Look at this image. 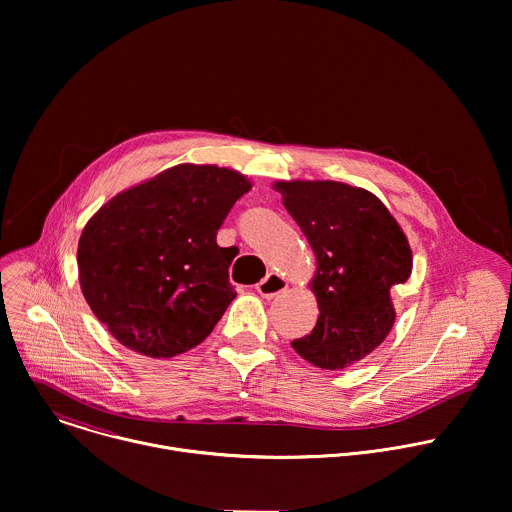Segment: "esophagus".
I'll use <instances>...</instances> for the list:
<instances>
[{
  "instance_id": "obj_1",
  "label": "esophagus",
  "mask_w": 512,
  "mask_h": 512,
  "mask_svg": "<svg viewBox=\"0 0 512 512\" xmlns=\"http://www.w3.org/2000/svg\"><path fill=\"white\" fill-rule=\"evenodd\" d=\"M285 287H287V283L283 281V277H279V275H275V273H269L265 279H261V281L257 283V291H259L263 297H267V299L277 297L279 293L285 291Z\"/></svg>"
}]
</instances>
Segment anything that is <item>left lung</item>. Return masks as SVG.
<instances>
[{"instance_id": "left-lung-1", "label": "left lung", "mask_w": 512, "mask_h": 512, "mask_svg": "<svg viewBox=\"0 0 512 512\" xmlns=\"http://www.w3.org/2000/svg\"><path fill=\"white\" fill-rule=\"evenodd\" d=\"M283 205L309 241L319 317L291 348L321 370H342L370 356L390 333V289L408 281L412 251L384 203L333 181L277 183Z\"/></svg>"}]
</instances>
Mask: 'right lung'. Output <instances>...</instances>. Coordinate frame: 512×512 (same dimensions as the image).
I'll return each mask as SVG.
<instances>
[{
    "instance_id": "right-lung-1",
    "label": "right lung",
    "mask_w": 512,
    "mask_h": 512,
    "mask_svg": "<svg viewBox=\"0 0 512 512\" xmlns=\"http://www.w3.org/2000/svg\"><path fill=\"white\" fill-rule=\"evenodd\" d=\"M251 183L229 168L179 164L108 201L78 243L82 293L122 346L173 358L199 346L237 291L217 245Z\"/></svg>"
}]
</instances>
